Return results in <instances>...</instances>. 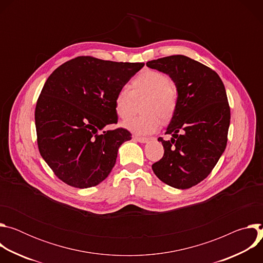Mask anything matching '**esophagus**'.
Here are the masks:
<instances>
[{
    "label": "esophagus",
    "mask_w": 263,
    "mask_h": 263,
    "mask_svg": "<svg viewBox=\"0 0 263 263\" xmlns=\"http://www.w3.org/2000/svg\"><path fill=\"white\" fill-rule=\"evenodd\" d=\"M133 138H134V140H136V141H138V142H141V143H144V142H147V141H148V138H146V137L134 136Z\"/></svg>",
    "instance_id": "1"
}]
</instances>
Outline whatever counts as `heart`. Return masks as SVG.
<instances>
[{
    "label": "heart",
    "instance_id": "heart-1",
    "mask_svg": "<svg viewBox=\"0 0 263 263\" xmlns=\"http://www.w3.org/2000/svg\"><path fill=\"white\" fill-rule=\"evenodd\" d=\"M179 92L177 86L166 73L146 69L136 76L131 84L119 89L115 97V110L121 119L129 118L135 104H140L141 116L133 117L123 123L129 131L138 135H147L157 131L162 122H168L178 107Z\"/></svg>",
    "mask_w": 263,
    "mask_h": 263
}]
</instances>
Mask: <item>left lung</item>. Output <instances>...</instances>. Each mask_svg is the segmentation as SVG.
Returning <instances> with one entry per match:
<instances>
[{
    "label": "left lung",
    "instance_id": "8db88e82",
    "mask_svg": "<svg viewBox=\"0 0 263 263\" xmlns=\"http://www.w3.org/2000/svg\"><path fill=\"white\" fill-rule=\"evenodd\" d=\"M167 73L175 82L178 107L162 142L164 154L153 163L155 175L165 184L186 190L203 181L226 148L230 106L223 83L210 67L183 55L146 62Z\"/></svg>",
    "mask_w": 263,
    "mask_h": 263
}]
</instances>
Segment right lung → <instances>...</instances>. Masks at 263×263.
Masks as SVG:
<instances>
[{
  "label": "right lung",
  "instance_id": "add662e5",
  "mask_svg": "<svg viewBox=\"0 0 263 263\" xmlns=\"http://www.w3.org/2000/svg\"><path fill=\"white\" fill-rule=\"evenodd\" d=\"M143 65L79 56L50 74L35 108L37 144L62 182L88 189L108 177L132 134L124 128L100 131L118 123L115 97Z\"/></svg>",
  "mask_w": 263,
  "mask_h": 263
}]
</instances>
